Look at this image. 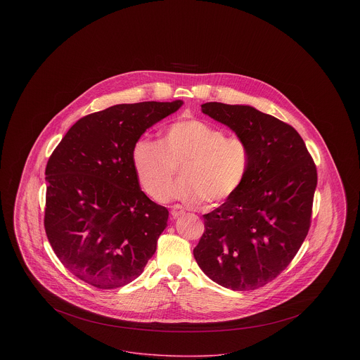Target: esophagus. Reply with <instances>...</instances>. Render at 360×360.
I'll use <instances>...</instances> for the list:
<instances>
[{
  "label": "esophagus",
  "instance_id": "1",
  "mask_svg": "<svg viewBox=\"0 0 360 360\" xmlns=\"http://www.w3.org/2000/svg\"><path fill=\"white\" fill-rule=\"evenodd\" d=\"M172 216L173 217H179V216H183L186 212H184V209H183V206L180 205H173L172 206Z\"/></svg>",
  "mask_w": 360,
  "mask_h": 360
}]
</instances>
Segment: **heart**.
<instances>
[{
    "instance_id": "1",
    "label": "heart",
    "mask_w": 360,
    "mask_h": 360,
    "mask_svg": "<svg viewBox=\"0 0 360 360\" xmlns=\"http://www.w3.org/2000/svg\"><path fill=\"white\" fill-rule=\"evenodd\" d=\"M133 167L143 190L155 201H165L177 169L181 181L173 197L190 204L207 205L233 197L245 183L251 169L248 144L238 137L198 119L172 123L159 143L140 140L131 153Z\"/></svg>"
}]
</instances>
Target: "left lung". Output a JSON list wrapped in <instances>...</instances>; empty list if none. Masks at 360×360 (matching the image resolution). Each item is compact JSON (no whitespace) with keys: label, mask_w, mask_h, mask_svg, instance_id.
Instances as JSON below:
<instances>
[{"label":"left lung","mask_w":360,"mask_h":360,"mask_svg":"<svg viewBox=\"0 0 360 360\" xmlns=\"http://www.w3.org/2000/svg\"><path fill=\"white\" fill-rule=\"evenodd\" d=\"M201 109L248 144L251 169L233 197L204 214L194 257L219 285L257 290L290 264L307 238L316 166L298 131L271 115L251 105L206 103Z\"/></svg>","instance_id":"left-lung-1"}]
</instances>
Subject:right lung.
Instances as JSON below:
<instances>
[{
    "mask_svg": "<svg viewBox=\"0 0 360 360\" xmlns=\"http://www.w3.org/2000/svg\"><path fill=\"white\" fill-rule=\"evenodd\" d=\"M183 103H119L87 115L50 156L46 233L60 263L84 283L123 287L154 255L169 212L141 191L131 153L147 129Z\"/></svg>",
    "mask_w": 360,
    "mask_h": 360,
    "instance_id": "right-lung-1",
    "label": "right lung"
}]
</instances>
